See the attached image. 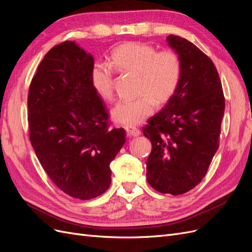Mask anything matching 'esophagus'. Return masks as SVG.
Returning <instances> with one entry per match:
<instances>
[{
    "instance_id": "esophagus-1",
    "label": "esophagus",
    "mask_w": 252,
    "mask_h": 252,
    "mask_svg": "<svg viewBox=\"0 0 252 252\" xmlns=\"http://www.w3.org/2000/svg\"><path fill=\"white\" fill-rule=\"evenodd\" d=\"M126 132L129 136H139L141 134L139 129L134 127H126Z\"/></svg>"
}]
</instances>
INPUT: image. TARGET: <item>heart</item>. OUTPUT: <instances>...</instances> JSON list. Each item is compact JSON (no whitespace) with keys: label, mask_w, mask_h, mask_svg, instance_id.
Returning a JSON list of instances; mask_svg holds the SVG:
<instances>
[{"label":"heart","mask_w":252,"mask_h":252,"mask_svg":"<svg viewBox=\"0 0 252 252\" xmlns=\"http://www.w3.org/2000/svg\"><path fill=\"white\" fill-rule=\"evenodd\" d=\"M110 64L118 69L138 74L134 100L119 102L111 110L114 122L125 126L139 125L146 120L158 104L169 100L177 90L182 64L177 52L166 49L158 51L152 45L128 42L114 48L110 55ZM90 82L96 94L105 101L113 98V71L104 63L91 68Z\"/></svg>","instance_id":"b5f03b06"}]
</instances>
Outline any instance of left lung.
Returning <instances> with one entry per match:
<instances>
[{
	"label": "left lung",
	"mask_w": 252,
	"mask_h": 252,
	"mask_svg": "<svg viewBox=\"0 0 252 252\" xmlns=\"http://www.w3.org/2000/svg\"><path fill=\"white\" fill-rule=\"evenodd\" d=\"M167 43L181 60L180 83L143 133L152 144L146 163L149 185L178 195L194 188L208 170L219 148L225 97L217 68L202 50L173 34Z\"/></svg>",
	"instance_id": "obj_1"
}]
</instances>
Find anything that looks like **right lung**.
Here are the masks:
<instances>
[{
	"label": "right lung",
	"mask_w": 252,
	"mask_h": 252,
	"mask_svg": "<svg viewBox=\"0 0 252 252\" xmlns=\"http://www.w3.org/2000/svg\"><path fill=\"white\" fill-rule=\"evenodd\" d=\"M94 57L75 42L51 48L28 94L29 139L56 186L75 199L101 195L110 163L125 144L123 128L108 129V113L90 82Z\"/></svg>",
	"instance_id": "1"
}]
</instances>
